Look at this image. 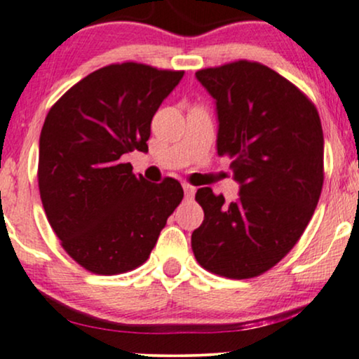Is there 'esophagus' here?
<instances>
[{
	"label": "esophagus",
	"mask_w": 359,
	"mask_h": 359,
	"mask_svg": "<svg viewBox=\"0 0 359 359\" xmlns=\"http://www.w3.org/2000/svg\"><path fill=\"white\" fill-rule=\"evenodd\" d=\"M182 187H184V192H185V197H189V199H192L194 197V194H196V187H192V185H189V184H182Z\"/></svg>",
	"instance_id": "1"
}]
</instances>
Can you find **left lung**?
<instances>
[{
	"mask_svg": "<svg viewBox=\"0 0 359 359\" xmlns=\"http://www.w3.org/2000/svg\"><path fill=\"white\" fill-rule=\"evenodd\" d=\"M212 96L217 155L240 197L226 204L199 189L204 221L192 250L205 270L251 278L277 265L295 246L319 203L324 180V135L311 101L266 65L240 60L196 72Z\"/></svg>",
	"mask_w": 359,
	"mask_h": 359,
	"instance_id": "obj_1",
	"label": "left lung"
}]
</instances>
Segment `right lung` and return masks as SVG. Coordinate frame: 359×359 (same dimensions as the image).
<instances>
[{"label": "right lung", "instance_id": "obj_1", "mask_svg": "<svg viewBox=\"0 0 359 359\" xmlns=\"http://www.w3.org/2000/svg\"><path fill=\"white\" fill-rule=\"evenodd\" d=\"M184 72L125 62L94 71L45 118L39 189L62 246L86 270L118 275L147 262L184 197L175 179L151 184L125 162L147 154L151 118Z\"/></svg>", "mask_w": 359, "mask_h": 359}]
</instances>
